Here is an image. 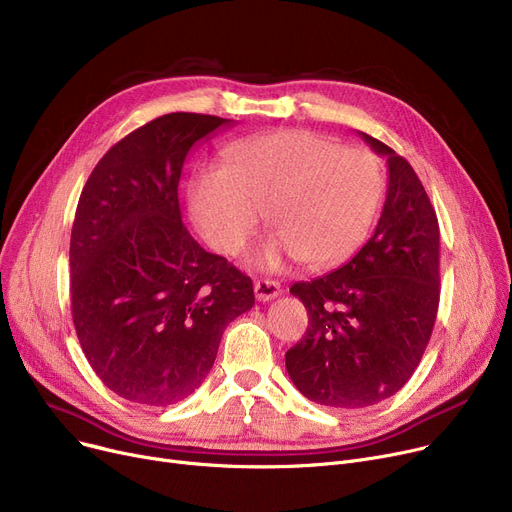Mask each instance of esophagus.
<instances>
[{
  "label": "esophagus",
  "instance_id": "esophagus-1",
  "mask_svg": "<svg viewBox=\"0 0 512 512\" xmlns=\"http://www.w3.org/2000/svg\"><path fill=\"white\" fill-rule=\"evenodd\" d=\"M282 294V286L278 280H257L255 282V297L257 301H272Z\"/></svg>",
  "mask_w": 512,
  "mask_h": 512
}]
</instances>
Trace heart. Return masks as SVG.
<instances>
[{
  "mask_svg": "<svg viewBox=\"0 0 512 512\" xmlns=\"http://www.w3.org/2000/svg\"><path fill=\"white\" fill-rule=\"evenodd\" d=\"M384 170L367 149H344L307 130H284L236 141L224 168L201 170L191 211L213 249L236 255L255 232L263 209L276 230L253 251L257 267L274 270L286 257L336 265L369 236L384 199Z\"/></svg>",
  "mask_w": 512,
  "mask_h": 512,
  "instance_id": "b5f03b06",
  "label": "heart"
}]
</instances>
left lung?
<instances>
[{
  "instance_id": "obj_1",
  "label": "left lung",
  "mask_w": 512,
  "mask_h": 512,
  "mask_svg": "<svg viewBox=\"0 0 512 512\" xmlns=\"http://www.w3.org/2000/svg\"><path fill=\"white\" fill-rule=\"evenodd\" d=\"M361 139L388 161L380 222L351 261L290 288L309 328L286 353V371L303 396L334 409L369 407L405 386L440 303V228L425 188L405 157Z\"/></svg>"
}]
</instances>
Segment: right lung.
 Returning <instances> with one entry per match:
<instances>
[{"label":"right lung","instance_id":"add662e5","mask_svg":"<svg viewBox=\"0 0 512 512\" xmlns=\"http://www.w3.org/2000/svg\"><path fill=\"white\" fill-rule=\"evenodd\" d=\"M234 120L176 112L107 151L80 193L70 236V301L80 346L118 396L168 407L213 367L232 319L255 305L253 282L207 253L182 224L188 151Z\"/></svg>","mask_w":512,"mask_h":512}]
</instances>
